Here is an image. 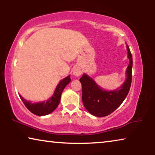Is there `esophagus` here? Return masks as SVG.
Instances as JSON below:
<instances>
[{
	"label": "esophagus",
	"mask_w": 155,
	"mask_h": 155,
	"mask_svg": "<svg viewBox=\"0 0 155 155\" xmlns=\"http://www.w3.org/2000/svg\"><path fill=\"white\" fill-rule=\"evenodd\" d=\"M72 74H73V75L75 76L76 77H80L81 74V70L80 68L78 67H75L72 70Z\"/></svg>",
	"instance_id": "34e87169"
}]
</instances>
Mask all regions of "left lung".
Here are the masks:
<instances>
[{
    "mask_svg": "<svg viewBox=\"0 0 155 155\" xmlns=\"http://www.w3.org/2000/svg\"><path fill=\"white\" fill-rule=\"evenodd\" d=\"M126 46L129 64L126 70V79L120 87L114 90H106L85 73L80 78L83 105L94 116L104 117L111 114L118 108L128 95L132 81L133 59L127 44Z\"/></svg>",
    "mask_w": 155,
    "mask_h": 155,
    "instance_id": "obj_1",
    "label": "left lung"
}]
</instances>
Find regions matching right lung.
Returning <instances> with one entry per match:
<instances>
[{
	"label": "right lung",
	"instance_id": "1",
	"mask_svg": "<svg viewBox=\"0 0 155 155\" xmlns=\"http://www.w3.org/2000/svg\"><path fill=\"white\" fill-rule=\"evenodd\" d=\"M70 81H71L70 75L68 76V77L63 78L61 81H60L58 85H57L52 96L47 101L32 103V102L25 99L20 94L19 96L26 107L31 113H33V114L36 115H38V116L46 115L51 114L58 107L60 103V100H61L62 91L64 90V88L66 87L68 84L70 83Z\"/></svg>",
	"mask_w": 155,
	"mask_h": 155
}]
</instances>
